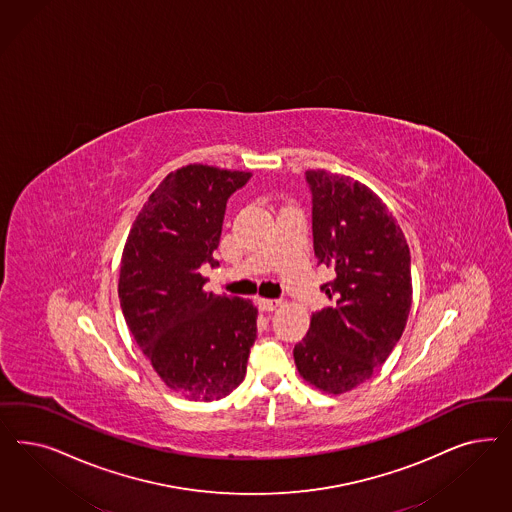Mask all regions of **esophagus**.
Segmentation results:
<instances>
[{"label": "esophagus", "instance_id": "1", "mask_svg": "<svg viewBox=\"0 0 512 512\" xmlns=\"http://www.w3.org/2000/svg\"><path fill=\"white\" fill-rule=\"evenodd\" d=\"M258 307H260V311L271 313V311H275V309L281 307V301H279V299H265V297H260V299H258Z\"/></svg>", "mask_w": 512, "mask_h": 512}]
</instances>
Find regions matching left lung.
<instances>
[{
	"label": "left lung",
	"mask_w": 512,
	"mask_h": 512,
	"mask_svg": "<svg viewBox=\"0 0 512 512\" xmlns=\"http://www.w3.org/2000/svg\"><path fill=\"white\" fill-rule=\"evenodd\" d=\"M314 254L335 271L322 286L328 305L313 313L294 348L297 371L316 390L341 396L371 379L405 330L411 252L379 196L352 177L309 169Z\"/></svg>",
	"instance_id": "obj_1"
}]
</instances>
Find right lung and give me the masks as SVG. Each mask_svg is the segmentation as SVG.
I'll return each mask as SVG.
<instances>
[{"label":"right lung","mask_w":512,"mask_h":512,"mask_svg":"<svg viewBox=\"0 0 512 512\" xmlns=\"http://www.w3.org/2000/svg\"><path fill=\"white\" fill-rule=\"evenodd\" d=\"M248 171L190 164L150 194L128 233L118 299L135 343L169 390L192 401L231 394L247 373L258 309L203 290L216 265L226 201Z\"/></svg>","instance_id":"obj_1"}]
</instances>
